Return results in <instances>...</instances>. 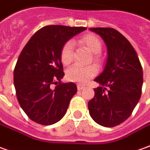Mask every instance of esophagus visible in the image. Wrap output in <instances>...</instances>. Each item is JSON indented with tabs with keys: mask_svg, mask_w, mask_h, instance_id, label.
<instances>
[{
	"mask_svg": "<svg viewBox=\"0 0 150 150\" xmlns=\"http://www.w3.org/2000/svg\"><path fill=\"white\" fill-rule=\"evenodd\" d=\"M77 88H78V90H82L84 88V86L81 85V84H77Z\"/></svg>",
	"mask_w": 150,
	"mask_h": 150,
	"instance_id": "34e87169",
	"label": "esophagus"
}]
</instances>
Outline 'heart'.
Returning a JSON list of instances; mask_svg holds the SVG:
<instances>
[{
  "label": "heart",
  "mask_w": 150,
  "mask_h": 150,
  "mask_svg": "<svg viewBox=\"0 0 150 150\" xmlns=\"http://www.w3.org/2000/svg\"><path fill=\"white\" fill-rule=\"evenodd\" d=\"M80 42L92 52L93 61L97 65L101 66L103 63V58L99 52L102 50L103 45L99 38L94 34H86L80 38ZM61 60L65 66L70 65L73 61V44L71 41L67 42L62 47ZM97 73L98 68L95 65H88L84 67L74 65L67 71V78L72 82L85 83L95 76Z\"/></svg>",
  "instance_id": "1"
}]
</instances>
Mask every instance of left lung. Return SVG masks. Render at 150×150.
<instances>
[{
    "mask_svg": "<svg viewBox=\"0 0 150 150\" xmlns=\"http://www.w3.org/2000/svg\"><path fill=\"white\" fill-rule=\"evenodd\" d=\"M102 37L108 47L104 70L94 79L101 86L88 103L93 121L105 127L118 126L131 116L138 103L143 70L131 42L112 28H89Z\"/></svg>",
    "mask_w": 150,
    "mask_h": 150,
    "instance_id": "left-lung-1",
    "label": "left lung"
}]
</instances>
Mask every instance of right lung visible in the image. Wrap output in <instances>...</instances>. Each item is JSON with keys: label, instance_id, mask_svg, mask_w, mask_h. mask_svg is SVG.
Listing matches in <instances>:
<instances>
[{"label": "right lung", "instance_id": "right-lung-1", "mask_svg": "<svg viewBox=\"0 0 150 150\" xmlns=\"http://www.w3.org/2000/svg\"><path fill=\"white\" fill-rule=\"evenodd\" d=\"M85 29L47 25L37 31L22 50L14 70V84L20 107L33 122L52 125L67 112L77 87L61 81L65 75L61 51L70 38Z\"/></svg>", "mask_w": 150, "mask_h": 150}]
</instances>
